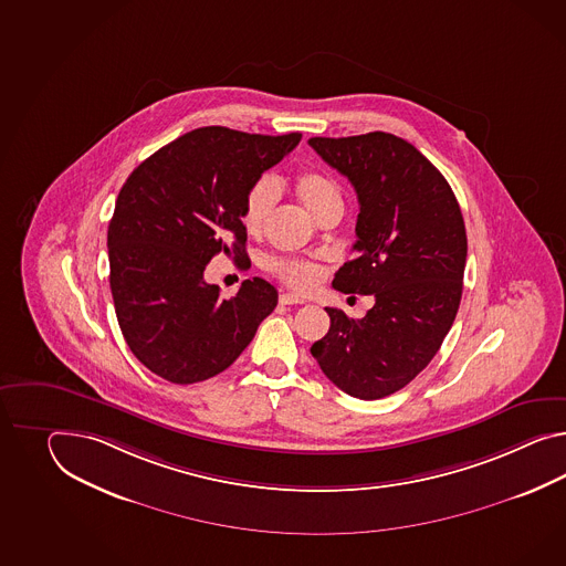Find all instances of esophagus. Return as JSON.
Listing matches in <instances>:
<instances>
[{
	"mask_svg": "<svg viewBox=\"0 0 566 566\" xmlns=\"http://www.w3.org/2000/svg\"><path fill=\"white\" fill-rule=\"evenodd\" d=\"M304 298L303 296H296V294H290V292H284V294H280V304H286V306H290V304H303Z\"/></svg>",
	"mask_w": 566,
	"mask_h": 566,
	"instance_id": "obj_1",
	"label": "esophagus"
}]
</instances>
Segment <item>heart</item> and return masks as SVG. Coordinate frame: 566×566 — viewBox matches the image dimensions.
Returning a JSON list of instances; mask_svg holds the SVG:
<instances>
[{"label":"heart","mask_w":566,"mask_h":566,"mask_svg":"<svg viewBox=\"0 0 566 566\" xmlns=\"http://www.w3.org/2000/svg\"><path fill=\"white\" fill-rule=\"evenodd\" d=\"M294 190L298 193L304 208L318 219L323 212L332 208H342V190L337 181L321 174V171H303L296 181ZM280 196V184L272 176H263L249 188L248 196L241 208V222L249 234H260L276 207ZM265 268L296 290L313 289L318 282L317 265L298 258H270Z\"/></svg>","instance_id":"b5f03b06"}]
</instances>
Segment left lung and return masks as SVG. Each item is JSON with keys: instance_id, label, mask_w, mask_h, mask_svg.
<instances>
[{"instance_id": "8db88e82", "label": "left lung", "mask_w": 566, "mask_h": 566, "mask_svg": "<svg viewBox=\"0 0 566 566\" xmlns=\"http://www.w3.org/2000/svg\"><path fill=\"white\" fill-rule=\"evenodd\" d=\"M308 145L358 193L356 258L333 277L345 294H373L361 318L325 308L332 327L311 347L349 397L376 400L409 385L454 323L467 265V229L450 184L390 133L313 137Z\"/></svg>"}]
</instances>
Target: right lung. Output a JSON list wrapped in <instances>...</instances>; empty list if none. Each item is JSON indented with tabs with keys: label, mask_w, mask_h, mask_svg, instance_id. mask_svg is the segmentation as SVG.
Returning a JSON list of instances; mask_svg holds the SVG:
<instances>
[{
	"label": "right lung",
	"mask_w": 566,
	"mask_h": 566,
	"mask_svg": "<svg viewBox=\"0 0 566 566\" xmlns=\"http://www.w3.org/2000/svg\"><path fill=\"white\" fill-rule=\"evenodd\" d=\"M301 138L205 126L128 176L108 227L112 298L126 344L153 374L174 385L217 376L276 308V289L262 277L221 298L205 270L219 253L248 268L243 200Z\"/></svg>",
	"instance_id": "obj_1"
}]
</instances>
